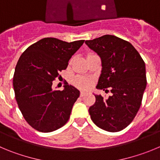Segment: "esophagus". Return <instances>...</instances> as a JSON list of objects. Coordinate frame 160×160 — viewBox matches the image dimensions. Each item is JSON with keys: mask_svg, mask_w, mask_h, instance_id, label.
Wrapping results in <instances>:
<instances>
[{"mask_svg": "<svg viewBox=\"0 0 160 160\" xmlns=\"http://www.w3.org/2000/svg\"><path fill=\"white\" fill-rule=\"evenodd\" d=\"M86 94H87V93H86V92H83V91H81V92H80V96H81V97L84 96V95H86Z\"/></svg>", "mask_w": 160, "mask_h": 160, "instance_id": "esophagus-1", "label": "esophagus"}]
</instances>
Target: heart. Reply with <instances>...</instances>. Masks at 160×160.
I'll list each match as a JSON object with an SVG mask.
<instances>
[{
    "instance_id": "b5f03b06",
    "label": "heart",
    "mask_w": 160,
    "mask_h": 160,
    "mask_svg": "<svg viewBox=\"0 0 160 160\" xmlns=\"http://www.w3.org/2000/svg\"><path fill=\"white\" fill-rule=\"evenodd\" d=\"M74 83H75L77 86H78L79 88H88L90 87L91 81L88 78H85V77H76L75 80H74Z\"/></svg>"
}]
</instances>
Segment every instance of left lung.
Returning <instances> with one entry per match:
<instances>
[{"instance_id": "obj_1", "label": "left lung", "mask_w": 160, "mask_h": 160, "mask_svg": "<svg viewBox=\"0 0 160 160\" xmlns=\"http://www.w3.org/2000/svg\"><path fill=\"white\" fill-rule=\"evenodd\" d=\"M85 43L97 53L102 71L96 88L108 92L104 98L95 95V102L89 108L92 122L108 132L122 130L132 122L141 107L147 85L145 63L129 42L106 35Z\"/></svg>"}]
</instances>
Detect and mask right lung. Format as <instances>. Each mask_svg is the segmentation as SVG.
Wrapping results in <instances>:
<instances>
[{"instance_id":"obj_1","label":"right lung","mask_w":160,"mask_h":160,"mask_svg":"<svg viewBox=\"0 0 160 160\" xmlns=\"http://www.w3.org/2000/svg\"><path fill=\"white\" fill-rule=\"evenodd\" d=\"M83 42L44 38L19 58L12 81L15 96L26 122L36 130L50 132L68 122L80 92L68 83L63 91L53 90L52 82L60 78L59 72Z\"/></svg>"}]
</instances>
